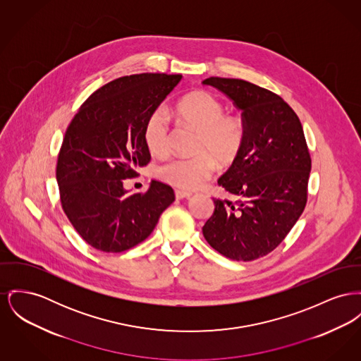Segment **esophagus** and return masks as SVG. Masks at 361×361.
<instances>
[{
  "label": "esophagus",
  "mask_w": 361,
  "mask_h": 361,
  "mask_svg": "<svg viewBox=\"0 0 361 361\" xmlns=\"http://www.w3.org/2000/svg\"><path fill=\"white\" fill-rule=\"evenodd\" d=\"M174 195H176L177 199H188L192 196L191 192L183 191V190H176Z\"/></svg>",
  "instance_id": "esophagus-1"
}]
</instances>
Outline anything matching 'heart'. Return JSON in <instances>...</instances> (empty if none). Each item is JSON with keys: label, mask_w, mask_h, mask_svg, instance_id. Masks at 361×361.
<instances>
[{"label": "heart", "mask_w": 361, "mask_h": 361, "mask_svg": "<svg viewBox=\"0 0 361 361\" xmlns=\"http://www.w3.org/2000/svg\"><path fill=\"white\" fill-rule=\"evenodd\" d=\"M176 114L185 124L199 130L195 157H173L159 164L155 174L159 180L183 190L199 188L212 177L215 161L229 165L238 155L245 128L234 116H225L222 104L206 91L184 97L176 106ZM145 143L151 154L161 155L169 149V116L165 107H157L145 126Z\"/></svg>", "instance_id": "b5f03b06"}]
</instances>
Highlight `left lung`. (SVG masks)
Here are the masks:
<instances>
[{"instance_id": "obj_1", "label": "left lung", "mask_w": 361, "mask_h": 361, "mask_svg": "<svg viewBox=\"0 0 361 361\" xmlns=\"http://www.w3.org/2000/svg\"><path fill=\"white\" fill-rule=\"evenodd\" d=\"M202 83L233 101L245 128L238 155L218 180L238 200L214 199L203 235L219 254L250 262L276 250L304 212L310 151L296 113L279 95L241 79Z\"/></svg>"}]
</instances>
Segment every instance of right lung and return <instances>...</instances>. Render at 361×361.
<instances>
[{
	"instance_id": "add662e5",
	"label": "right lung",
	"mask_w": 361,
	"mask_h": 361,
	"mask_svg": "<svg viewBox=\"0 0 361 361\" xmlns=\"http://www.w3.org/2000/svg\"><path fill=\"white\" fill-rule=\"evenodd\" d=\"M181 78H118L90 95L66 129L56 171L61 204L92 248L117 254L137 245L174 202L171 187L161 181L152 180L146 193L130 195L124 180L149 164L146 121Z\"/></svg>"
}]
</instances>
